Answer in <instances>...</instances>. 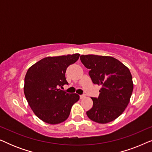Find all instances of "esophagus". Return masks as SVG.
Listing matches in <instances>:
<instances>
[{"label": "esophagus", "mask_w": 152, "mask_h": 152, "mask_svg": "<svg viewBox=\"0 0 152 152\" xmlns=\"http://www.w3.org/2000/svg\"><path fill=\"white\" fill-rule=\"evenodd\" d=\"M80 99H84L85 97H86V95H80Z\"/></svg>", "instance_id": "esophagus-1"}]
</instances>
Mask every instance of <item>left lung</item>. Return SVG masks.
<instances>
[{"label":"left lung","mask_w":152,"mask_h":152,"mask_svg":"<svg viewBox=\"0 0 152 152\" xmlns=\"http://www.w3.org/2000/svg\"><path fill=\"white\" fill-rule=\"evenodd\" d=\"M80 60L88 69L93 83L102 86L98 97H92L89 119L99 124L115 120L123 113L132 96L134 83L129 68L110 56L82 55Z\"/></svg>","instance_id":"obj_1"}]
</instances>
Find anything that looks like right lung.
<instances>
[{
	"mask_svg": "<svg viewBox=\"0 0 152 152\" xmlns=\"http://www.w3.org/2000/svg\"><path fill=\"white\" fill-rule=\"evenodd\" d=\"M78 53L48 57L29 68L25 77L24 94L34 113L42 121L57 124L65 121L72 106L80 99L76 93H67L59 86L68 84L66 68L77 61Z\"/></svg>",
	"mask_w": 152,
	"mask_h": 152,
	"instance_id": "obj_1",
	"label": "right lung"
}]
</instances>
